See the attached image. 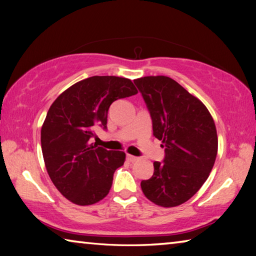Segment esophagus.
Returning a JSON list of instances; mask_svg holds the SVG:
<instances>
[{"instance_id":"34e87169","label":"esophagus","mask_w":256,"mask_h":256,"mask_svg":"<svg viewBox=\"0 0 256 256\" xmlns=\"http://www.w3.org/2000/svg\"><path fill=\"white\" fill-rule=\"evenodd\" d=\"M126 158H128V162H136L138 160V157H136V156H132V154H128Z\"/></svg>"}]
</instances>
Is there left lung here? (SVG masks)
<instances>
[{
    "label": "left lung",
    "mask_w": 256,
    "mask_h": 256,
    "mask_svg": "<svg viewBox=\"0 0 256 256\" xmlns=\"http://www.w3.org/2000/svg\"><path fill=\"white\" fill-rule=\"evenodd\" d=\"M152 120L154 136L162 142L164 158L154 162V175L141 182L144 196L170 208L190 200L214 167L218 136L209 110L172 78L134 80Z\"/></svg>",
    "instance_id": "obj_1"
}]
</instances>
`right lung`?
<instances>
[{"label":"right lung","instance_id":"add662e5","mask_svg":"<svg viewBox=\"0 0 256 256\" xmlns=\"http://www.w3.org/2000/svg\"><path fill=\"white\" fill-rule=\"evenodd\" d=\"M136 94L130 79L94 76L71 86L52 104L42 128V151L52 182L68 200L89 206L110 192L125 154L97 146L90 138L97 128L107 130L112 102Z\"/></svg>","mask_w":256,"mask_h":256}]
</instances>
